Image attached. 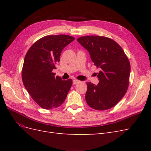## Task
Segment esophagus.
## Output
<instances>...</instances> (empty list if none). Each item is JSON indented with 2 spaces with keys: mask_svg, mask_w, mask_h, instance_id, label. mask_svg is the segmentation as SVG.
Listing matches in <instances>:
<instances>
[{
  "mask_svg": "<svg viewBox=\"0 0 151 151\" xmlns=\"http://www.w3.org/2000/svg\"><path fill=\"white\" fill-rule=\"evenodd\" d=\"M80 82H81L80 81L77 80V79H74V80H73V84H77L79 83Z\"/></svg>",
  "mask_w": 151,
  "mask_h": 151,
  "instance_id": "34e87169",
  "label": "esophagus"
}]
</instances>
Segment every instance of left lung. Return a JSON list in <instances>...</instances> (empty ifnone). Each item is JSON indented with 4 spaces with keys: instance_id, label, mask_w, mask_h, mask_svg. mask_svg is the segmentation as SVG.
Instances as JSON below:
<instances>
[{
    "instance_id": "8db88e82",
    "label": "left lung",
    "mask_w": 151,
    "mask_h": 151,
    "mask_svg": "<svg viewBox=\"0 0 151 151\" xmlns=\"http://www.w3.org/2000/svg\"><path fill=\"white\" fill-rule=\"evenodd\" d=\"M77 42L88 50L94 65L99 68L98 85L86 83L87 103L96 110L111 108L124 96L129 88V58L119 45L105 36H84Z\"/></svg>"
}]
</instances>
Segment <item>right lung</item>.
<instances>
[{"instance_id": "right-lung-1", "label": "right lung", "mask_w": 151, "mask_h": 151, "mask_svg": "<svg viewBox=\"0 0 151 151\" xmlns=\"http://www.w3.org/2000/svg\"><path fill=\"white\" fill-rule=\"evenodd\" d=\"M75 40L66 35H48L29 48L22 69V83L31 97L45 109L59 107L64 102L72 84L69 79L62 81L52 71L60 61L63 49Z\"/></svg>"}]
</instances>
